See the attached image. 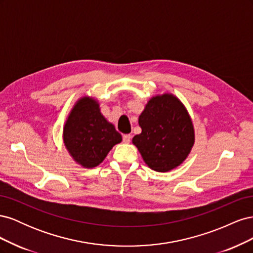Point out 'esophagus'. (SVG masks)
<instances>
[{"label": "esophagus", "instance_id": "1", "mask_svg": "<svg viewBox=\"0 0 253 253\" xmlns=\"http://www.w3.org/2000/svg\"><path fill=\"white\" fill-rule=\"evenodd\" d=\"M122 139H124V141L126 143H128L129 141H131V139H132V135L131 134H126V135L122 136Z\"/></svg>", "mask_w": 253, "mask_h": 253}]
</instances>
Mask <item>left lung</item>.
Wrapping results in <instances>:
<instances>
[{"label":"left lung","mask_w":253,"mask_h":253,"mask_svg":"<svg viewBox=\"0 0 253 253\" xmlns=\"http://www.w3.org/2000/svg\"><path fill=\"white\" fill-rule=\"evenodd\" d=\"M141 133L133 143L144 163L156 172H168L183 163L195 135L185 105L172 94L152 97L138 119Z\"/></svg>","instance_id":"obj_1"}]
</instances>
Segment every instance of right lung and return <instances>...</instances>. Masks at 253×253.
Masks as SVG:
<instances>
[{
  "mask_svg": "<svg viewBox=\"0 0 253 253\" xmlns=\"http://www.w3.org/2000/svg\"><path fill=\"white\" fill-rule=\"evenodd\" d=\"M122 137L104 118L94 98L82 97L76 102L63 127V141L73 159L83 168L100 165Z\"/></svg>",
  "mask_w": 253,
  "mask_h": 253,
  "instance_id": "right-lung-1",
  "label": "right lung"
}]
</instances>
